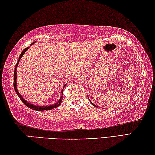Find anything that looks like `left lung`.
<instances>
[{
	"label": "left lung",
	"instance_id": "left-lung-1",
	"mask_svg": "<svg viewBox=\"0 0 155 155\" xmlns=\"http://www.w3.org/2000/svg\"><path fill=\"white\" fill-rule=\"evenodd\" d=\"M91 104H92L93 106H95V107H97V106H96V105H95V104H93L92 103V102H91Z\"/></svg>",
	"mask_w": 155,
	"mask_h": 155
}]
</instances>
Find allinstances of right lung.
I'll list each match as a JSON object with an SVG mask.
<instances>
[{
    "mask_svg": "<svg viewBox=\"0 0 155 155\" xmlns=\"http://www.w3.org/2000/svg\"><path fill=\"white\" fill-rule=\"evenodd\" d=\"M31 45H33V43ZM29 47H28L27 48H25V49L22 51L21 54H20V57H19V59H18V61L17 64H16V67H15V69H14V89H15V91H16V94L18 95V96L19 98L21 100V101L23 102V104L25 105H26L27 107H29V108L32 109V110H37V111H42V110H52V109H54L55 108H57L59 106L61 103H62V95L60 97V99L59 100V101H58L57 103H55V104L54 105H50V106H35L34 104H30L29 102H28V101H27L26 100H25V99H23V97H22L21 95H20V93H18V89L16 88V79H17V77H16V68H17V66L18 64V62H20V60L21 59V58L22 57V55H24V54L25 52H26V51L29 49ZM66 86V84L64 85V87ZM64 87H63V88H64Z\"/></svg>",
    "mask_w": 155,
    "mask_h": 155,
    "instance_id": "obj_1",
    "label": "right lung"
}]
</instances>
